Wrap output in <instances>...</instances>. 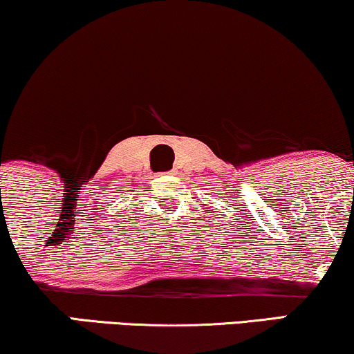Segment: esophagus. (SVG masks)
Wrapping results in <instances>:
<instances>
[{
    "label": "esophagus",
    "instance_id": "obj_1",
    "mask_svg": "<svg viewBox=\"0 0 354 354\" xmlns=\"http://www.w3.org/2000/svg\"><path fill=\"white\" fill-rule=\"evenodd\" d=\"M173 174H176V171H174V169H173V171H168V173H163V174H161V176H173Z\"/></svg>",
    "mask_w": 354,
    "mask_h": 354
}]
</instances>
